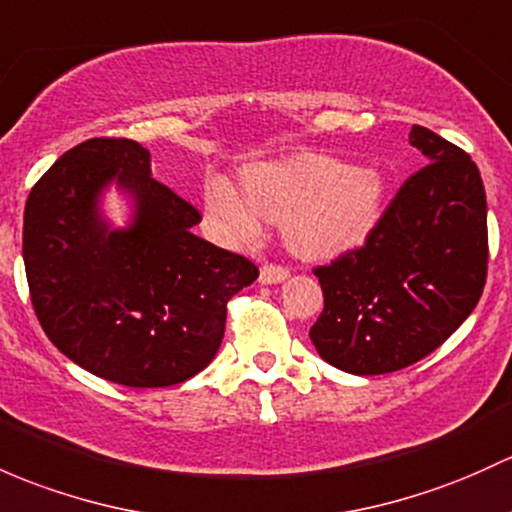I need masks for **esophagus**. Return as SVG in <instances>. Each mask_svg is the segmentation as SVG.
I'll return each instance as SVG.
<instances>
[{"mask_svg": "<svg viewBox=\"0 0 512 512\" xmlns=\"http://www.w3.org/2000/svg\"><path fill=\"white\" fill-rule=\"evenodd\" d=\"M290 278V271L285 266H263L261 268V276H258V283L261 285H276L283 283V280Z\"/></svg>", "mask_w": 512, "mask_h": 512, "instance_id": "34e87169", "label": "esophagus"}]
</instances>
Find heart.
Returning <instances> with one entry per match:
<instances>
[{"instance_id":"obj_1","label":"heart","mask_w":512,"mask_h":512,"mask_svg":"<svg viewBox=\"0 0 512 512\" xmlns=\"http://www.w3.org/2000/svg\"><path fill=\"white\" fill-rule=\"evenodd\" d=\"M241 183L244 190L224 175L207 180L205 207L219 232L251 241L271 219L283 227L288 249L310 261L364 244L386 200V180L378 170L346 166L322 153L249 166Z\"/></svg>"}]
</instances>
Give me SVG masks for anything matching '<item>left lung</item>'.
Segmentation results:
<instances>
[{"label":"left lung","instance_id":"1","mask_svg":"<svg viewBox=\"0 0 512 512\" xmlns=\"http://www.w3.org/2000/svg\"><path fill=\"white\" fill-rule=\"evenodd\" d=\"M427 166L405 180L361 249L315 268L324 310L310 339L327 364L381 376L447 342L486 285V190L469 153L425 126Z\"/></svg>","mask_w":512,"mask_h":512}]
</instances>
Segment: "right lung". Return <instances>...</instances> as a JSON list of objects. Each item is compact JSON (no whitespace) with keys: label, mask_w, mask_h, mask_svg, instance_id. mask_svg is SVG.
<instances>
[{"label":"right lung","mask_w":512,"mask_h":512,"mask_svg":"<svg viewBox=\"0 0 512 512\" xmlns=\"http://www.w3.org/2000/svg\"><path fill=\"white\" fill-rule=\"evenodd\" d=\"M109 184L132 202L126 228L101 212ZM200 212L151 178L131 139L82 141L31 190L24 266L43 332L85 371L163 388L217 354L227 302L258 278L249 258L192 234Z\"/></svg>","instance_id":"right-lung-1"}]
</instances>
